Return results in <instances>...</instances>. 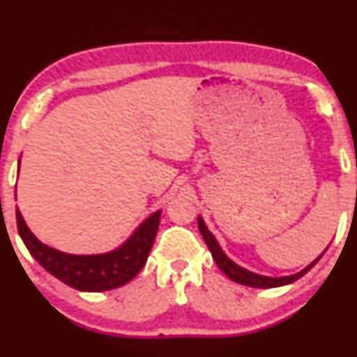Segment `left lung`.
I'll return each mask as SVG.
<instances>
[{"mask_svg":"<svg viewBox=\"0 0 357 357\" xmlns=\"http://www.w3.org/2000/svg\"><path fill=\"white\" fill-rule=\"evenodd\" d=\"M198 228H200V233H202V236L204 239V243H206V245L209 247L211 255H213L214 261L217 263V266H219L222 273L225 274L228 279H231L233 282L241 283V285H245V287H252V288H277V287L289 285V283L296 282L298 279H301L302 275L309 273L313 266H315L319 261V258L324 255V252L328 250V247H329V245L326 247V250L321 253V255L317 257L310 264H307L304 269L299 271V273L291 274V275L269 277V275H261V274L252 273V271L243 268V266H239L238 263H234L233 259L222 250L220 244L217 243L214 234L208 229L206 223H204L202 215H198Z\"/></svg>","mask_w":357,"mask_h":357,"instance_id":"1","label":"left lung"}]
</instances>
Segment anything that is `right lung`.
Here are the masks:
<instances>
[{"instance_id":"1","label":"right lung","mask_w":357,"mask_h":357,"mask_svg":"<svg viewBox=\"0 0 357 357\" xmlns=\"http://www.w3.org/2000/svg\"><path fill=\"white\" fill-rule=\"evenodd\" d=\"M20 168V159H19ZM162 211L144 219L116 249L94 255H74L53 249L34 236L17 208V227L29 253L42 268L78 291H107L129 283L140 273L154 244Z\"/></svg>"}]
</instances>
